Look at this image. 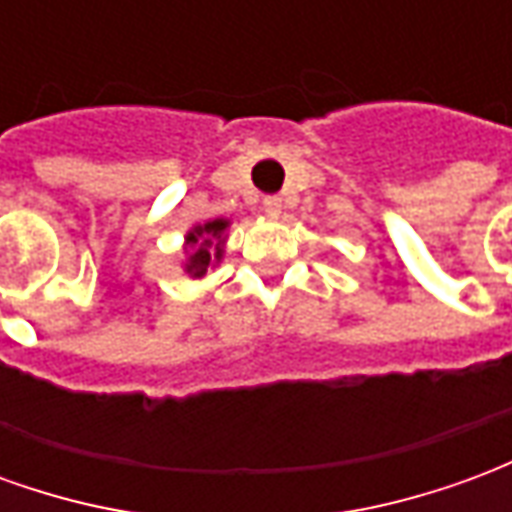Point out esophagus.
Returning <instances> with one entry per match:
<instances>
[{
    "label": "esophagus",
    "instance_id": "34e87169",
    "mask_svg": "<svg viewBox=\"0 0 512 512\" xmlns=\"http://www.w3.org/2000/svg\"><path fill=\"white\" fill-rule=\"evenodd\" d=\"M263 211H266L268 216H279V213H282V197H277V194L266 197V200H263Z\"/></svg>",
    "mask_w": 512,
    "mask_h": 512
}]
</instances>
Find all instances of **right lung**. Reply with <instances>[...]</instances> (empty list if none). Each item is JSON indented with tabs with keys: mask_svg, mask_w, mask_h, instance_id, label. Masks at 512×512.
Listing matches in <instances>:
<instances>
[{
	"mask_svg": "<svg viewBox=\"0 0 512 512\" xmlns=\"http://www.w3.org/2000/svg\"><path fill=\"white\" fill-rule=\"evenodd\" d=\"M227 227H230V219H211V222L191 227L186 233V238H183V249H186L183 271L191 279H202L208 274V268L222 263Z\"/></svg>",
	"mask_w": 512,
	"mask_h": 512,
	"instance_id": "right-lung-1",
	"label": "right lung"
}]
</instances>
